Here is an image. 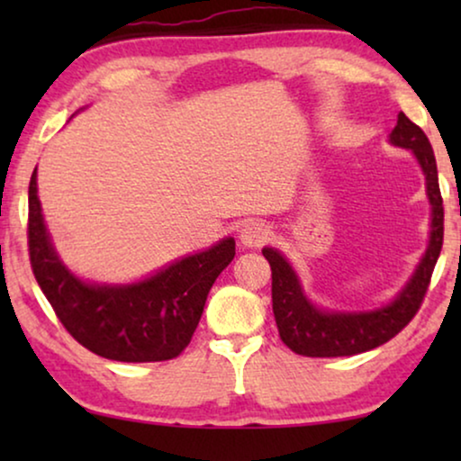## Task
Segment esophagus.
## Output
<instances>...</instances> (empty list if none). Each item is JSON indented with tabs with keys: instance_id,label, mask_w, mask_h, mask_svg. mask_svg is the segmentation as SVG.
I'll use <instances>...</instances> for the list:
<instances>
[{
	"instance_id": "34e87169",
	"label": "esophagus",
	"mask_w": 461,
	"mask_h": 461,
	"mask_svg": "<svg viewBox=\"0 0 461 461\" xmlns=\"http://www.w3.org/2000/svg\"><path fill=\"white\" fill-rule=\"evenodd\" d=\"M270 237H273V230L264 222H249L241 230V243L245 248H260L270 241Z\"/></svg>"
}]
</instances>
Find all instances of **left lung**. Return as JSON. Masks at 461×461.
<instances>
[{
	"mask_svg": "<svg viewBox=\"0 0 461 461\" xmlns=\"http://www.w3.org/2000/svg\"><path fill=\"white\" fill-rule=\"evenodd\" d=\"M390 142L396 147L411 149L426 174L428 199L432 203V232L426 256L407 287L394 302L374 312H323L317 311L302 294L298 276L285 258L273 248H264L262 254L273 270V312L279 336L287 348L302 357H352L386 344L401 333L418 314L430 285L432 270L443 249L445 210L438 188L437 159L430 140L405 113H399Z\"/></svg>",
	"mask_w": 461,
	"mask_h": 461,
	"instance_id": "obj_1",
	"label": "left lung"
}]
</instances>
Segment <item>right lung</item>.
Segmentation results:
<instances>
[{
  "label": "right lung",
  "mask_w": 461,
  "mask_h": 461,
  "mask_svg": "<svg viewBox=\"0 0 461 461\" xmlns=\"http://www.w3.org/2000/svg\"><path fill=\"white\" fill-rule=\"evenodd\" d=\"M29 260L62 327L94 355L123 363L176 358L191 344L207 294L235 258V239L174 262L134 285H87L68 273L50 243L37 199V167L29 182Z\"/></svg>",
  "instance_id": "right-lung-1"
}]
</instances>
